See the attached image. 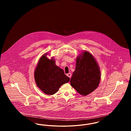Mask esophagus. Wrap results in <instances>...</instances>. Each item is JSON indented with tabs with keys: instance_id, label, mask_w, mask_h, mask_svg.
I'll list each match as a JSON object with an SVG mask.
<instances>
[{
	"instance_id": "1",
	"label": "esophagus",
	"mask_w": 131,
	"mask_h": 131,
	"mask_svg": "<svg viewBox=\"0 0 131 131\" xmlns=\"http://www.w3.org/2000/svg\"><path fill=\"white\" fill-rule=\"evenodd\" d=\"M67 75L68 77H69L70 78H71V76H72V75H71V73H68V74H67Z\"/></svg>"
}]
</instances>
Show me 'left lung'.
<instances>
[{"mask_svg":"<svg viewBox=\"0 0 131 131\" xmlns=\"http://www.w3.org/2000/svg\"><path fill=\"white\" fill-rule=\"evenodd\" d=\"M101 76L100 68L95 57L85 50L77 57L70 83L78 93L85 96L98 87Z\"/></svg>","mask_w":131,"mask_h":131,"instance_id":"8db88e82","label":"left lung"}]
</instances>
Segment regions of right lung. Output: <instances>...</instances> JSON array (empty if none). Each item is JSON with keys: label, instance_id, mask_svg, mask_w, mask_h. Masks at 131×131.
<instances>
[{"label": "right lung", "instance_id": "1", "mask_svg": "<svg viewBox=\"0 0 131 131\" xmlns=\"http://www.w3.org/2000/svg\"><path fill=\"white\" fill-rule=\"evenodd\" d=\"M45 53L38 61L34 71V79L38 87L44 93L53 95L63 84L68 82L70 78L63 70L56 64L54 58L49 59Z\"/></svg>", "mask_w": 131, "mask_h": 131}]
</instances>
